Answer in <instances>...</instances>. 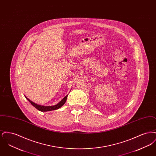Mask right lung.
Returning a JSON list of instances; mask_svg holds the SVG:
<instances>
[{"mask_svg": "<svg viewBox=\"0 0 156 156\" xmlns=\"http://www.w3.org/2000/svg\"><path fill=\"white\" fill-rule=\"evenodd\" d=\"M67 97H68V95L64 97V98L59 102L58 104H57V105H54V106H45L40 105H37V104L34 103L33 102H32L31 101H30L29 98H27V97L25 96L26 98L30 102V104H31L33 106H34L38 111H40L41 112L50 111L56 110V109H59L62 105H64V104L66 103V100H67Z\"/></svg>", "mask_w": 156, "mask_h": 156, "instance_id": "right-lung-1", "label": "right lung"}]
</instances>
